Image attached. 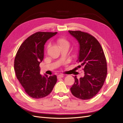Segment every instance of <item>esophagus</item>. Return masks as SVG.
I'll use <instances>...</instances> for the list:
<instances>
[{
  "label": "esophagus",
  "instance_id": "34e87169",
  "mask_svg": "<svg viewBox=\"0 0 123 123\" xmlns=\"http://www.w3.org/2000/svg\"><path fill=\"white\" fill-rule=\"evenodd\" d=\"M64 77V75L62 74H59V75H57V78L58 79H60V78H62Z\"/></svg>",
  "mask_w": 123,
  "mask_h": 123
}]
</instances>
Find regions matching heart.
I'll return each instance as SVG.
<instances>
[{
    "label": "heart",
    "instance_id": "heart-1",
    "mask_svg": "<svg viewBox=\"0 0 123 123\" xmlns=\"http://www.w3.org/2000/svg\"><path fill=\"white\" fill-rule=\"evenodd\" d=\"M56 42L58 44V45L59 46V48L62 47H65V46L69 47V45H70L69 41L64 37L58 38L56 40Z\"/></svg>",
    "mask_w": 123,
    "mask_h": 123
}]
</instances>
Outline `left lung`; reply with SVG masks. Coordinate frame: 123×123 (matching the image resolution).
<instances>
[{
  "label": "left lung",
  "mask_w": 123,
  "mask_h": 123,
  "mask_svg": "<svg viewBox=\"0 0 123 123\" xmlns=\"http://www.w3.org/2000/svg\"><path fill=\"white\" fill-rule=\"evenodd\" d=\"M79 44L77 62L84 68V76L78 79L74 77L75 82L70 88L75 97L83 100L89 99L97 94L105 80L107 62L100 43L94 37L80 31H69Z\"/></svg>",
  "instance_id": "obj_1"
}]
</instances>
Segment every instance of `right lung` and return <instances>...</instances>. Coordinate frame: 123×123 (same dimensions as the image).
Here are the masks:
<instances>
[{"label": "right lung", "instance_id": "1", "mask_svg": "<svg viewBox=\"0 0 123 123\" xmlns=\"http://www.w3.org/2000/svg\"><path fill=\"white\" fill-rule=\"evenodd\" d=\"M57 33L36 32L24 41L16 53L14 60L16 76L26 93L32 98L46 97L57 82L56 75H41L39 67L43 58L44 44Z\"/></svg>", "mask_w": 123, "mask_h": 123}]
</instances>
